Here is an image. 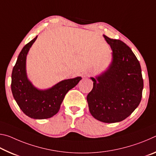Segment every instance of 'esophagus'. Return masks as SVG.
<instances>
[{
	"instance_id": "1",
	"label": "esophagus",
	"mask_w": 156,
	"mask_h": 156,
	"mask_svg": "<svg viewBox=\"0 0 156 156\" xmlns=\"http://www.w3.org/2000/svg\"><path fill=\"white\" fill-rule=\"evenodd\" d=\"M89 76V73H87V72H84L83 74V77H87V76Z\"/></svg>"
}]
</instances>
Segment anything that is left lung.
Segmentation results:
<instances>
[{
	"label": "left lung",
	"mask_w": 156,
	"mask_h": 156,
	"mask_svg": "<svg viewBox=\"0 0 156 156\" xmlns=\"http://www.w3.org/2000/svg\"><path fill=\"white\" fill-rule=\"evenodd\" d=\"M104 37L113 50V61L103 74L91 78L94 87L87 100L94 118L113 123L125 120L138 107L143 79L140 65L131 49L122 41Z\"/></svg>",
	"instance_id": "obj_1"
}]
</instances>
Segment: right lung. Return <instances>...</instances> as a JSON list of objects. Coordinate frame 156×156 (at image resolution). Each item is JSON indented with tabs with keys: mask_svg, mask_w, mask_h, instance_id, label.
<instances>
[{
	"mask_svg": "<svg viewBox=\"0 0 156 156\" xmlns=\"http://www.w3.org/2000/svg\"><path fill=\"white\" fill-rule=\"evenodd\" d=\"M35 38L25 44L18 56L12 73V92L20 109L34 119H47L58 112L66 94L74 87L82 78L65 80L52 88L40 91L27 80L25 71L26 56Z\"/></svg>",
	"mask_w": 156,
	"mask_h": 156,
	"instance_id": "1",
	"label": "right lung"
}]
</instances>
